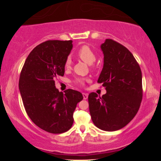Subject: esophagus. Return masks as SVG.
I'll list each match as a JSON object with an SVG mask.
<instances>
[{"mask_svg":"<svg viewBox=\"0 0 161 161\" xmlns=\"http://www.w3.org/2000/svg\"><path fill=\"white\" fill-rule=\"evenodd\" d=\"M83 99H84V100H86V99L88 98V94L83 93Z\"/></svg>","mask_w":161,"mask_h":161,"instance_id":"esophagus-1","label":"esophagus"}]
</instances>
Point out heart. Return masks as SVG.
<instances>
[{
    "label": "heart",
    "mask_w": 161,
    "mask_h": 161,
    "mask_svg": "<svg viewBox=\"0 0 161 161\" xmlns=\"http://www.w3.org/2000/svg\"><path fill=\"white\" fill-rule=\"evenodd\" d=\"M77 56L80 58L81 60L84 61L88 64H92L96 60V56L93 50L87 45H83L82 47L79 48L77 52ZM72 60L70 57H67L64 62V68L66 69H69L71 68ZM75 83L79 85L83 86L84 84V80L83 78H76Z\"/></svg>",
    "instance_id": "1"
}]
</instances>
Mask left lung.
Masks as SVG:
<instances>
[{"label": "left lung", "instance_id": "obj_1", "mask_svg": "<svg viewBox=\"0 0 161 161\" xmlns=\"http://www.w3.org/2000/svg\"><path fill=\"white\" fill-rule=\"evenodd\" d=\"M104 55L103 68L97 82L106 94L92 92L89 105L92 122L105 131L118 130L136 115L142 100V70L133 55L117 42L105 39L100 46Z\"/></svg>", "mask_w": 161, "mask_h": 161}]
</instances>
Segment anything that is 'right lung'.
<instances>
[{
	"label": "right lung",
	"instance_id": "1",
	"mask_svg": "<svg viewBox=\"0 0 161 161\" xmlns=\"http://www.w3.org/2000/svg\"><path fill=\"white\" fill-rule=\"evenodd\" d=\"M72 41L48 40L34 47L26 58L19 80V89L28 116L36 126L50 133L71 128L73 113L83 100L80 92L64 94L55 86V79L64 75V62Z\"/></svg>",
	"mask_w": 161,
	"mask_h": 161
}]
</instances>
